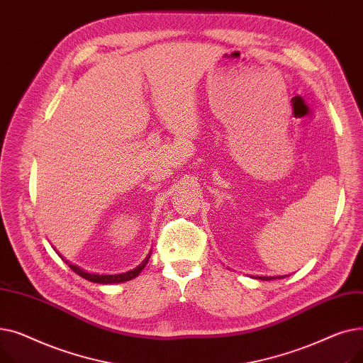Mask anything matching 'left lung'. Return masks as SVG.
Here are the masks:
<instances>
[{
    "instance_id": "obj_1",
    "label": "left lung",
    "mask_w": 363,
    "mask_h": 363,
    "mask_svg": "<svg viewBox=\"0 0 363 363\" xmlns=\"http://www.w3.org/2000/svg\"><path fill=\"white\" fill-rule=\"evenodd\" d=\"M277 278H284V277H259V279H266V281H269V279H277Z\"/></svg>"
}]
</instances>
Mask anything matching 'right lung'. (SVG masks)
I'll use <instances>...</instances> for the list:
<instances>
[{"label":"right lung","mask_w":363,"mask_h":363,"mask_svg":"<svg viewBox=\"0 0 363 363\" xmlns=\"http://www.w3.org/2000/svg\"><path fill=\"white\" fill-rule=\"evenodd\" d=\"M148 259H150V255L137 266L135 269L132 271H128V272H123V274H116V275H100V274H89V272H85L84 269H81L79 266L76 264H70L67 260H65V263L69 264V268L78 274L79 277L91 281V282H95V284H121V282H126V281H130L135 277H138L141 274V271L145 268V264L148 263Z\"/></svg>","instance_id":"add662e5"}]
</instances>
